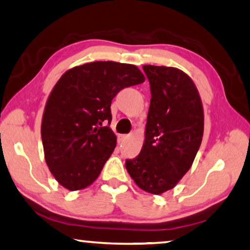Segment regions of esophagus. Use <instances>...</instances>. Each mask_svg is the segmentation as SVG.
Masks as SVG:
<instances>
[{"label": "esophagus", "instance_id": "1", "mask_svg": "<svg viewBox=\"0 0 250 250\" xmlns=\"http://www.w3.org/2000/svg\"><path fill=\"white\" fill-rule=\"evenodd\" d=\"M125 138H126V135H124V134H121V135H118V137H117V141H118V143H123V142L125 141Z\"/></svg>", "mask_w": 250, "mask_h": 250}]
</instances>
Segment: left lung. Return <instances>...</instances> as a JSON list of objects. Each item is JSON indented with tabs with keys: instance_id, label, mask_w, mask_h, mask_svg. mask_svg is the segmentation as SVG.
Segmentation results:
<instances>
[{
	"instance_id": "1",
	"label": "left lung",
	"mask_w": 250,
	"mask_h": 250,
	"mask_svg": "<svg viewBox=\"0 0 250 250\" xmlns=\"http://www.w3.org/2000/svg\"><path fill=\"white\" fill-rule=\"evenodd\" d=\"M151 104L145 140L126 170L142 190L162 194L190 170L200 147L205 115L199 91L186 72L174 67L145 64Z\"/></svg>"
}]
</instances>
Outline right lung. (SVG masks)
<instances>
[{
	"label": "right lung",
	"mask_w": 250,
	"mask_h": 250,
	"mask_svg": "<svg viewBox=\"0 0 250 250\" xmlns=\"http://www.w3.org/2000/svg\"><path fill=\"white\" fill-rule=\"evenodd\" d=\"M145 82L134 64L94 61L69 69L45 103L41 123L44 160L63 188L93 184L116 147L110 104L126 87Z\"/></svg>",
	"instance_id": "add662e5"
}]
</instances>
